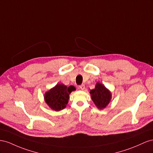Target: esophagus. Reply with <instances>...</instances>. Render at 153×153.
I'll list each match as a JSON object with an SVG mask.
<instances>
[{
	"label": "esophagus",
	"mask_w": 153,
	"mask_h": 153,
	"mask_svg": "<svg viewBox=\"0 0 153 153\" xmlns=\"http://www.w3.org/2000/svg\"><path fill=\"white\" fill-rule=\"evenodd\" d=\"M79 88L82 90H83L85 88V86L84 85H81L79 86Z\"/></svg>",
	"instance_id": "esophagus-1"
}]
</instances>
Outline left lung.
Masks as SVG:
<instances>
[{
  "label": "left lung",
  "mask_w": 153,
  "mask_h": 153,
  "mask_svg": "<svg viewBox=\"0 0 153 153\" xmlns=\"http://www.w3.org/2000/svg\"><path fill=\"white\" fill-rule=\"evenodd\" d=\"M91 99L99 109L105 108L111 99V93L103 85L97 82L95 88L90 91Z\"/></svg>",
  "instance_id": "8db88e82"
}]
</instances>
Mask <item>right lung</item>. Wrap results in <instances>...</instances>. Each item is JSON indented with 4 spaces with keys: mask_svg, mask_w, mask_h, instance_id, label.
I'll return each mask as SVG.
<instances>
[{
    "mask_svg": "<svg viewBox=\"0 0 153 153\" xmlns=\"http://www.w3.org/2000/svg\"><path fill=\"white\" fill-rule=\"evenodd\" d=\"M75 87H67L62 84L56 85L45 95V101L50 108L55 111H60L66 107L69 99V94L75 90Z\"/></svg>",
    "mask_w": 153,
    "mask_h": 153,
    "instance_id": "obj_1",
    "label": "right lung"
}]
</instances>
